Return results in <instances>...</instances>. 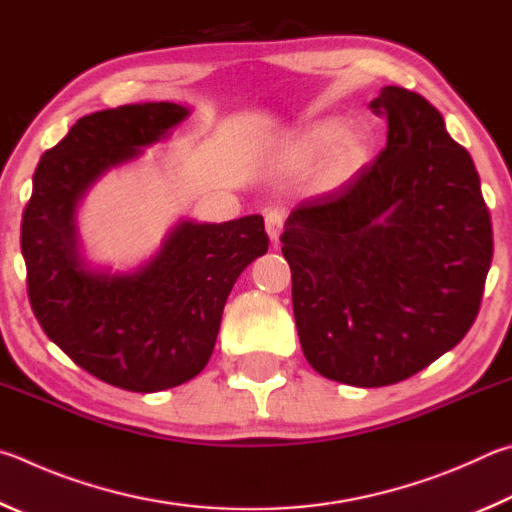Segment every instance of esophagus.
Returning a JSON list of instances; mask_svg holds the SVG:
<instances>
[{
    "label": "esophagus",
    "mask_w": 512,
    "mask_h": 512,
    "mask_svg": "<svg viewBox=\"0 0 512 512\" xmlns=\"http://www.w3.org/2000/svg\"><path fill=\"white\" fill-rule=\"evenodd\" d=\"M265 229H267V236H270V240H272V245H279V238L283 231V211H279V209L267 211L265 213Z\"/></svg>",
    "instance_id": "34e87169"
}]
</instances>
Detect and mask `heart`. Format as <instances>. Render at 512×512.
I'll return each mask as SVG.
<instances>
[{
  "label": "heart",
  "mask_w": 512,
  "mask_h": 512,
  "mask_svg": "<svg viewBox=\"0 0 512 512\" xmlns=\"http://www.w3.org/2000/svg\"><path fill=\"white\" fill-rule=\"evenodd\" d=\"M371 152L373 137L364 125L326 116L285 141L279 164L290 175L315 168V186L319 191H333L362 173Z\"/></svg>",
  "instance_id": "b5f03b06"
}]
</instances>
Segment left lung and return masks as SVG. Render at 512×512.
<instances>
[{"mask_svg":"<svg viewBox=\"0 0 512 512\" xmlns=\"http://www.w3.org/2000/svg\"><path fill=\"white\" fill-rule=\"evenodd\" d=\"M387 148L351 182L285 220L292 306L312 369L353 387L423 371L477 319L492 224L468 150L423 96L384 87L371 101Z\"/></svg>","mask_w":512,"mask_h":512,"instance_id":"obj_1","label":"left lung"}]
</instances>
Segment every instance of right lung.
Segmentation results:
<instances>
[{
  "label": "right lung",
  "mask_w": 512,
  "mask_h": 512,
  "mask_svg": "<svg viewBox=\"0 0 512 512\" xmlns=\"http://www.w3.org/2000/svg\"><path fill=\"white\" fill-rule=\"evenodd\" d=\"M188 114L161 101L78 119L42 155L22 215L26 285L42 330L80 369L125 391H164L204 369L233 283L270 245L263 215L182 218L132 272L85 258L76 213L89 188L168 139Z\"/></svg>",
  "instance_id": "1"
}]
</instances>
